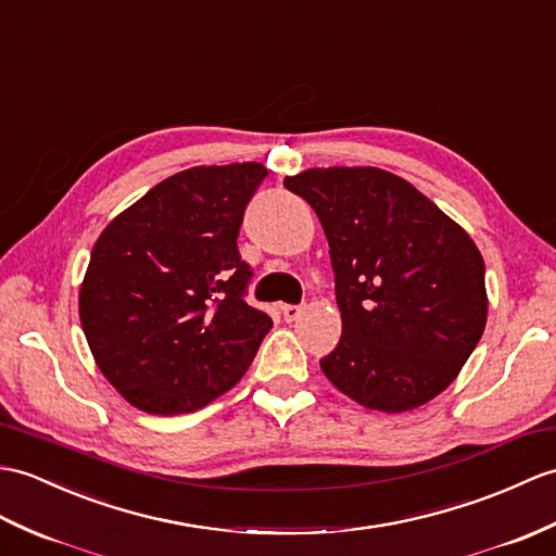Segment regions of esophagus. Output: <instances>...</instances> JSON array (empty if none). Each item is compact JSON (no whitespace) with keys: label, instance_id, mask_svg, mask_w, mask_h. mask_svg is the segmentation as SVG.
<instances>
[{"label":"esophagus","instance_id":"obj_1","mask_svg":"<svg viewBox=\"0 0 556 556\" xmlns=\"http://www.w3.org/2000/svg\"><path fill=\"white\" fill-rule=\"evenodd\" d=\"M301 313H303V305H283L281 307V315H283V319H287V321L299 319Z\"/></svg>","mask_w":556,"mask_h":556}]
</instances>
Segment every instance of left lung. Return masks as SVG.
<instances>
[{"instance_id":"8db88e82","label":"left lung","mask_w":556,"mask_h":556,"mask_svg":"<svg viewBox=\"0 0 556 556\" xmlns=\"http://www.w3.org/2000/svg\"><path fill=\"white\" fill-rule=\"evenodd\" d=\"M283 187L313 205L329 241L343 333L321 371L369 409L429 403L485 329V265L471 237L379 167H313Z\"/></svg>"}]
</instances>
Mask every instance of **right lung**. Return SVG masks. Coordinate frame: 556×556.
I'll use <instances>...</instances> for the list:
<instances>
[{
    "instance_id": "add662e5",
    "label": "right lung",
    "mask_w": 556,
    "mask_h": 556,
    "mask_svg": "<svg viewBox=\"0 0 556 556\" xmlns=\"http://www.w3.org/2000/svg\"><path fill=\"white\" fill-rule=\"evenodd\" d=\"M267 170L199 165L163 179L101 231L80 289L99 369L149 415L201 409L235 386L273 327L247 303L237 237Z\"/></svg>"
}]
</instances>
